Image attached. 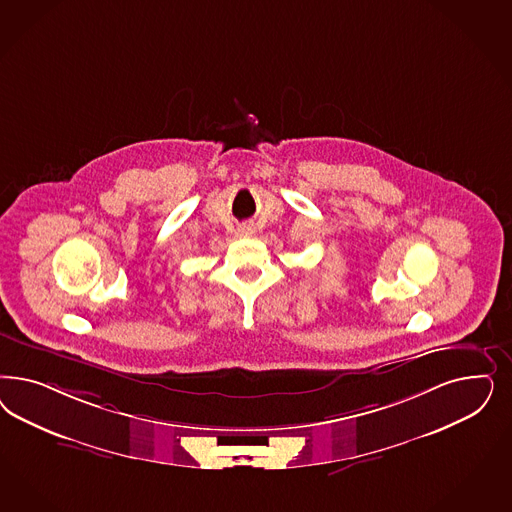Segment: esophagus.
Here are the masks:
<instances>
[{
  "label": "esophagus",
  "mask_w": 512,
  "mask_h": 512,
  "mask_svg": "<svg viewBox=\"0 0 512 512\" xmlns=\"http://www.w3.org/2000/svg\"><path fill=\"white\" fill-rule=\"evenodd\" d=\"M239 235H241V237H252V235H254V226H252V224L241 226V228H239Z\"/></svg>",
  "instance_id": "1"
}]
</instances>
